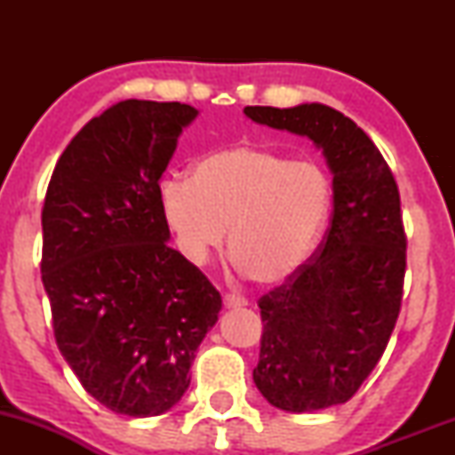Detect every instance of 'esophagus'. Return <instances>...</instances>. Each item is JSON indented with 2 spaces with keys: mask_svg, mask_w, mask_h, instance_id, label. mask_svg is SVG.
I'll return each mask as SVG.
<instances>
[{
  "mask_svg": "<svg viewBox=\"0 0 455 455\" xmlns=\"http://www.w3.org/2000/svg\"><path fill=\"white\" fill-rule=\"evenodd\" d=\"M224 306L227 307H243L248 306V299L242 295H235V293H227L224 295Z\"/></svg>",
  "mask_w": 455,
  "mask_h": 455,
  "instance_id": "obj_1",
  "label": "esophagus"
}]
</instances>
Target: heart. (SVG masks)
<instances>
[{"instance_id":"obj_1","label":"heart","mask_w":455,"mask_h":455,"mask_svg":"<svg viewBox=\"0 0 455 455\" xmlns=\"http://www.w3.org/2000/svg\"><path fill=\"white\" fill-rule=\"evenodd\" d=\"M333 205L331 175L257 143L203 156L192 180H166L160 207L177 245L201 265L220 250L260 284H280L315 254Z\"/></svg>"}]
</instances>
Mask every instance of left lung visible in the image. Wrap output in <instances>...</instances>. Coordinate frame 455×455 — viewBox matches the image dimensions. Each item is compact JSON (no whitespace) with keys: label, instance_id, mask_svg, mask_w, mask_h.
Masks as SVG:
<instances>
[{"label":"left lung","instance_id":"1","mask_svg":"<svg viewBox=\"0 0 455 455\" xmlns=\"http://www.w3.org/2000/svg\"><path fill=\"white\" fill-rule=\"evenodd\" d=\"M243 113L315 140L333 173L331 222L321 245L259 299L254 383L282 411L342 404L377 368L400 315L406 233L398 184L377 145L336 108L312 102Z\"/></svg>","mask_w":455,"mask_h":455}]
</instances>
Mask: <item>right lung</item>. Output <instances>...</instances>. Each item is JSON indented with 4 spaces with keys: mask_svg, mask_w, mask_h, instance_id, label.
Here are the masks:
<instances>
[{
    "mask_svg": "<svg viewBox=\"0 0 455 455\" xmlns=\"http://www.w3.org/2000/svg\"><path fill=\"white\" fill-rule=\"evenodd\" d=\"M181 102L124 100L90 119L57 160L43 207V284L53 333L87 394L119 415L181 400L222 297L171 248L160 177Z\"/></svg>",
    "mask_w": 455,
    "mask_h": 455,
    "instance_id": "add662e5",
    "label": "right lung"
}]
</instances>
